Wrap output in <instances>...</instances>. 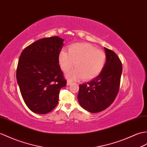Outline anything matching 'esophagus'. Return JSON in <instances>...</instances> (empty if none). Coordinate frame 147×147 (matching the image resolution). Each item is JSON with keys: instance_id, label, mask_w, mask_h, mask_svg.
<instances>
[{"instance_id": "esophagus-1", "label": "esophagus", "mask_w": 147, "mask_h": 147, "mask_svg": "<svg viewBox=\"0 0 147 147\" xmlns=\"http://www.w3.org/2000/svg\"><path fill=\"white\" fill-rule=\"evenodd\" d=\"M72 84V82H71V81H67V83H66L67 86H69V85H70V84Z\"/></svg>"}]
</instances>
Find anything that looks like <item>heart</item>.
<instances>
[{
  "label": "heart",
  "mask_w": 147,
  "mask_h": 147,
  "mask_svg": "<svg viewBox=\"0 0 147 147\" xmlns=\"http://www.w3.org/2000/svg\"><path fill=\"white\" fill-rule=\"evenodd\" d=\"M58 59L64 72L69 71L75 63L76 69L66 74L67 79L76 80L82 78L83 80L88 81L101 73L105 64L106 54L89 43H75L69 47L68 53L61 51Z\"/></svg>",
  "instance_id": "obj_1"
}]
</instances>
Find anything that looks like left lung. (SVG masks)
Segmentation results:
<instances>
[{
	"instance_id": "1",
	"label": "left lung",
	"mask_w": 147,
	"mask_h": 147,
	"mask_svg": "<svg viewBox=\"0 0 147 147\" xmlns=\"http://www.w3.org/2000/svg\"><path fill=\"white\" fill-rule=\"evenodd\" d=\"M106 62L101 73L86 83L80 84L78 100L90 113L103 111L112 104L118 93L122 73L121 63L113 51L104 47Z\"/></svg>"
}]
</instances>
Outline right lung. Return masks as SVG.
I'll return each mask as SVG.
<instances>
[{
	"label": "right lung",
	"mask_w": 147,
	"mask_h": 147,
	"mask_svg": "<svg viewBox=\"0 0 147 147\" xmlns=\"http://www.w3.org/2000/svg\"><path fill=\"white\" fill-rule=\"evenodd\" d=\"M64 39L58 36L39 39L23 50L16 78L24 101L30 110L46 114L55 108L66 81L59 65Z\"/></svg>",
	"instance_id": "add662e5"
}]
</instances>
